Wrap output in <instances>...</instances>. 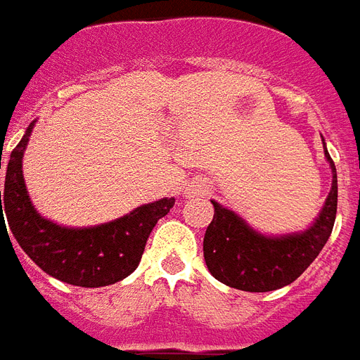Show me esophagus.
<instances>
[{
  "mask_svg": "<svg viewBox=\"0 0 360 360\" xmlns=\"http://www.w3.org/2000/svg\"><path fill=\"white\" fill-rule=\"evenodd\" d=\"M203 192H205V186H200V188H195L192 193H203Z\"/></svg>",
  "mask_w": 360,
  "mask_h": 360,
  "instance_id": "obj_1",
  "label": "esophagus"
}]
</instances>
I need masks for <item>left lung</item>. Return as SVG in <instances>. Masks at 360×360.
<instances>
[{
  "mask_svg": "<svg viewBox=\"0 0 360 360\" xmlns=\"http://www.w3.org/2000/svg\"><path fill=\"white\" fill-rule=\"evenodd\" d=\"M326 157L333 172L330 195L314 225L304 233L269 238L211 201L215 215L205 231L203 257L217 281L248 292H267L290 285L307 271L330 238L338 213V174L328 151Z\"/></svg>",
  "mask_w": 360,
  "mask_h": 360,
  "instance_id": "1",
  "label": "left lung"
}]
</instances>
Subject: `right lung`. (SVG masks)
Returning <instances> with one entry per match:
<instances>
[{
    "instance_id": "1",
    "label": "right lung",
    "mask_w": 360,
    "mask_h": 360,
    "mask_svg": "<svg viewBox=\"0 0 360 360\" xmlns=\"http://www.w3.org/2000/svg\"><path fill=\"white\" fill-rule=\"evenodd\" d=\"M32 126L34 122L11 151L7 165L1 231H11L27 256L42 271L63 283L106 287L126 279L139 266L153 226L172 209L174 198L147 203L112 223L89 229H68L42 219L30 203L21 168ZM4 212L9 229L4 225Z\"/></svg>"
}]
</instances>
